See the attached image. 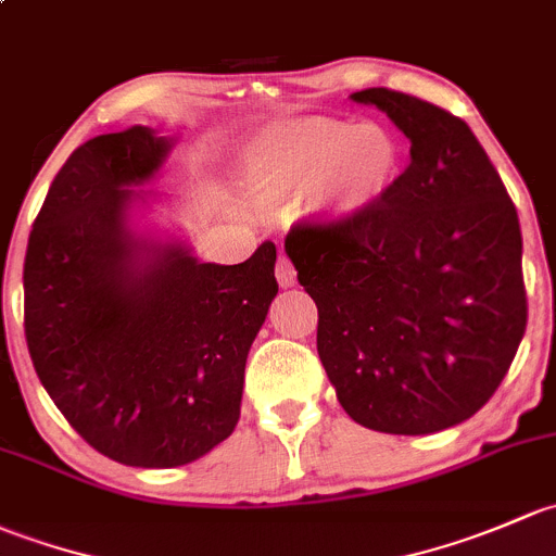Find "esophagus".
<instances>
[{"label": "esophagus", "instance_id": "obj_1", "mask_svg": "<svg viewBox=\"0 0 556 556\" xmlns=\"http://www.w3.org/2000/svg\"><path fill=\"white\" fill-rule=\"evenodd\" d=\"M276 278H278V283L283 286V289H289V286L296 283V270H294V265L289 262V256H283V254L278 256Z\"/></svg>", "mask_w": 556, "mask_h": 556}]
</instances>
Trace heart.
I'll return each mask as SVG.
<instances>
[{"mask_svg":"<svg viewBox=\"0 0 556 556\" xmlns=\"http://www.w3.org/2000/svg\"><path fill=\"white\" fill-rule=\"evenodd\" d=\"M402 163V141L386 125L296 117L260 130L240 152L238 176L260 211L307 205L326 225H351L388 198Z\"/></svg>","mask_w":556,"mask_h":556,"instance_id":"1","label":"heart"}]
</instances>
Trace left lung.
Returning <instances> with one entry per match:
<instances>
[{
    "instance_id": "obj_1",
    "label": "left lung",
    "mask_w": 556,
    "mask_h": 556,
    "mask_svg": "<svg viewBox=\"0 0 556 556\" xmlns=\"http://www.w3.org/2000/svg\"><path fill=\"white\" fill-rule=\"evenodd\" d=\"M409 139V165L351 225L296 227L286 254L318 307L342 409L422 437L477 415L528 326L519 216L466 123L388 88L358 90Z\"/></svg>"
}]
</instances>
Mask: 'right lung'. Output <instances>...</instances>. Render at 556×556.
Returning a JSON list of instances; mask_svg holds the SVG:
<instances>
[{"mask_svg":"<svg viewBox=\"0 0 556 556\" xmlns=\"http://www.w3.org/2000/svg\"><path fill=\"white\" fill-rule=\"evenodd\" d=\"M176 139L147 125L72 152L23 262L26 342L74 431L112 460L174 468L238 426L245 358L278 294L276 245L200 262L141 225Z\"/></svg>","mask_w":556,"mask_h":556,"instance_id":"right-lung-1","label":"right lung"}]
</instances>
